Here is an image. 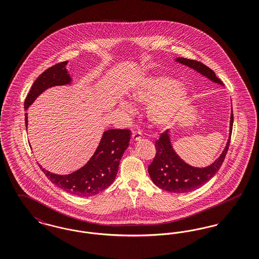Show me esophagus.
I'll list each match as a JSON object with an SVG mask.
<instances>
[{
    "mask_svg": "<svg viewBox=\"0 0 259 259\" xmlns=\"http://www.w3.org/2000/svg\"><path fill=\"white\" fill-rule=\"evenodd\" d=\"M141 139H142V134H141L140 132H133V133H132V136H131V142H132V143L138 142V141H140Z\"/></svg>",
    "mask_w": 259,
    "mask_h": 259,
    "instance_id": "esophagus-1",
    "label": "esophagus"
}]
</instances>
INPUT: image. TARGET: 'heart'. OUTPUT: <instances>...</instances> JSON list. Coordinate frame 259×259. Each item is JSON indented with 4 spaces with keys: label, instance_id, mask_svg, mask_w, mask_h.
Masks as SVG:
<instances>
[{
    "label": "heart",
    "instance_id": "heart-1",
    "mask_svg": "<svg viewBox=\"0 0 259 259\" xmlns=\"http://www.w3.org/2000/svg\"><path fill=\"white\" fill-rule=\"evenodd\" d=\"M131 97L138 104L148 105L147 117L156 128H165L175 122L189 100L186 87L167 75L143 77L132 90ZM119 107L127 114L135 109L128 101L121 100Z\"/></svg>",
    "mask_w": 259,
    "mask_h": 259
}]
</instances>
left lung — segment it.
Here are the masks:
<instances>
[{"label":"left lung","mask_w":259,"mask_h":259,"mask_svg":"<svg viewBox=\"0 0 259 259\" xmlns=\"http://www.w3.org/2000/svg\"><path fill=\"white\" fill-rule=\"evenodd\" d=\"M176 61L197 71L207 76L213 82L222 84V80L215 75L214 72L201 62L179 57ZM233 127V111L230 117V133L226 147L221 156L205 168H196L186 164L175 152L170 141L169 130L161 133L160 138L155 142L156 154L151 164L148 166V174L154 185L161 189L172 193H186L193 191L208 183L209 180L218 172L228 151L231 133Z\"/></svg>","instance_id":"8db88e82"}]
</instances>
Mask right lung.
I'll list each match as a JSON object with an SVG mask.
<instances>
[{"mask_svg": "<svg viewBox=\"0 0 259 259\" xmlns=\"http://www.w3.org/2000/svg\"><path fill=\"white\" fill-rule=\"evenodd\" d=\"M67 63L68 61L55 64L38 75L25 99V111L48 88L71 83L72 78L66 69ZM25 125L27 128V112L25 113ZM130 132L128 129L105 131L93 156L82 168L72 174L56 175L47 171L40 165L38 166L52 184L66 192L80 197L96 195L113 183L120 159L129 146Z\"/></svg>", "mask_w": 259, "mask_h": 259, "instance_id": "right-lung-1", "label": "right lung"}]
</instances>
